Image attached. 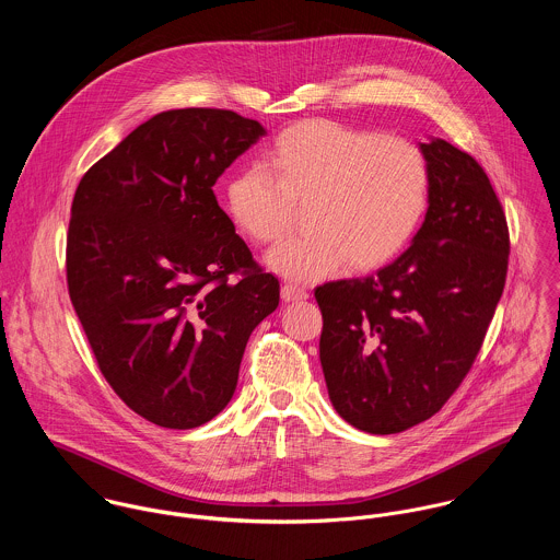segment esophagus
<instances>
[{
  "label": "esophagus",
  "mask_w": 560,
  "mask_h": 560,
  "mask_svg": "<svg viewBox=\"0 0 560 560\" xmlns=\"http://www.w3.org/2000/svg\"><path fill=\"white\" fill-rule=\"evenodd\" d=\"M282 300L284 302H302V300H308V293L298 287V284H282Z\"/></svg>",
  "instance_id": "obj_1"
}]
</instances>
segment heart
<instances>
[{
  "instance_id": "1",
  "label": "heart",
  "mask_w": 560,
  "mask_h": 560,
  "mask_svg": "<svg viewBox=\"0 0 560 560\" xmlns=\"http://www.w3.org/2000/svg\"><path fill=\"white\" fill-rule=\"evenodd\" d=\"M226 183V209L247 240H282L295 207L306 209L308 235L267 256L284 278L313 282L340 271H371L411 241L429 202V165L409 140L377 136L327 118L282 129L262 155Z\"/></svg>"
}]
</instances>
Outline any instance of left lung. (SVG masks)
I'll return each instance as SVG.
<instances>
[{"label": "left lung", "mask_w": 560, "mask_h": 560, "mask_svg": "<svg viewBox=\"0 0 560 560\" xmlns=\"http://www.w3.org/2000/svg\"><path fill=\"white\" fill-rule=\"evenodd\" d=\"M420 149L429 209L411 247L375 276L315 289L331 405L375 435L424 422L462 386L509 267L506 215L479 161L444 140Z\"/></svg>", "instance_id": "left-lung-1"}]
</instances>
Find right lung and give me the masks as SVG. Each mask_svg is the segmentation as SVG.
<instances>
[{"label": "right lung", "instance_id": "right-lung-1", "mask_svg": "<svg viewBox=\"0 0 560 560\" xmlns=\"http://www.w3.org/2000/svg\"><path fill=\"white\" fill-rule=\"evenodd\" d=\"M260 136L256 120L231 109L161 112L75 189L73 308L112 390L165 429L200 427L229 405L247 338L280 302L278 278L213 194Z\"/></svg>", "mask_w": 560, "mask_h": 560}]
</instances>
